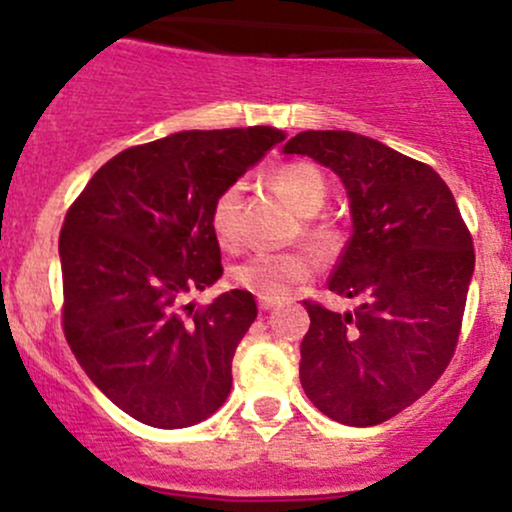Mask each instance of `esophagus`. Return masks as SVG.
<instances>
[{
  "label": "esophagus",
  "instance_id": "1",
  "mask_svg": "<svg viewBox=\"0 0 512 512\" xmlns=\"http://www.w3.org/2000/svg\"><path fill=\"white\" fill-rule=\"evenodd\" d=\"M260 310H272V308H276V305H279V301H267V298H260Z\"/></svg>",
  "mask_w": 512,
  "mask_h": 512
}]
</instances>
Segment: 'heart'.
I'll use <instances>...</instances> for the list:
<instances>
[{"mask_svg": "<svg viewBox=\"0 0 512 512\" xmlns=\"http://www.w3.org/2000/svg\"><path fill=\"white\" fill-rule=\"evenodd\" d=\"M272 187L289 202V207L298 216H315L327 199V180L313 163H286L272 173ZM240 187L231 185L216 195L209 211V226L221 248L233 250L240 243ZM303 240L317 257L337 255L342 248V233L330 221H305ZM315 260L308 252H262L248 260L233 264L228 272V281L240 291H248L257 298L281 301L296 286L308 284L315 276Z\"/></svg>", "mask_w": 512, "mask_h": 512, "instance_id": "obj_1", "label": "heart"}]
</instances>
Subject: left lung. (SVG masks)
I'll return each mask as SVG.
<instances>
[{"instance_id": "left-lung-1", "label": "left lung", "mask_w": 512, "mask_h": 512, "mask_svg": "<svg viewBox=\"0 0 512 512\" xmlns=\"http://www.w3.org/2000/svg\"><path fill=\"white\" fill-rule=\"evenodd\" d=\"M284 154L315 158L346 185L354 233L327 286L361 301L346 315L303 301L301 385L339 424L378 426L426 395L455 354L472 236L436 170L375 139L308 129Z\"/></svg>"}]
</instances>
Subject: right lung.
Instances as JSON below:
<instances>
[{
    "instance_id": "add662e5",
    "label": "right lung",
    "mask_w": 512,
    "mask_h": 512,
    "mask_svg": "<svg viewBox=\"0 0 512 512\" xmlns=\"http://www.w3.org/2000/svg\"><path fill=\"white\" fill-rule=\"evenodd\" d=\"M279 142V129L248 127L132 146L64 216V337L98 390L146 426L199 424L231 392L255 296L233 289L199 308L182 298L223 274L209 226L216 195Z\"/></svg>"
}]
</instances>
